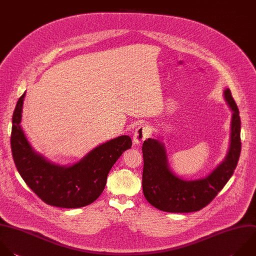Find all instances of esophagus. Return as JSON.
Instances as JSON below:
<instances>
[{
	"label": "esophagus",
	"mask_w": 256,
	"mask_h": 256,
	"mask_svg": "<svg viewBox=\"0 0 256 256\" xmlns=\"http://www.w3.org/2000/svg\"><path fill=\"white\" fill-rule=\"evenodd\" d=\"M149 136V130L146 126L144 125H140L136 128V130L134 131L133 134V142L134 144H140L141 142H143L145 139H147Z\"/></svg>",
	"instance_id": "obj_1"
}]
</instances>
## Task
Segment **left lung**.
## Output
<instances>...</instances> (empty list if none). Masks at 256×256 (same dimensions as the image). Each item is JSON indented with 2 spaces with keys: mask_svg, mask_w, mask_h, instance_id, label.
Returning <instances> with one entry per match:
<instances>
[{
  "mask_svg": "<svg viewBox=\"0 0 256 256\" xmlns=\"http://www.w3.org/2000/svg\"><path fill=\"white\" fill-rule=\"evenodd\" d=\"M232 111L230 143L223 161L206 177L184 180L170 168L163 142L148 138L142 146L144 159L142 187L147 201L159 210L174 213L198 211L209 204L232 176L240 156V117L229 89L223 92Z\"/></svg>",
  "mask_w": 256,
  "mask_h": 256,
  "instance_id": "1",
  "label": "left lung"
}]
</instances>
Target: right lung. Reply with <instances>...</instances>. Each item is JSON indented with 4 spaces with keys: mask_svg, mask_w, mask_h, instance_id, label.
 Returning a JSON list of instances; mask_svg holds the SVG:
<instances>
[{
    "mask_svg": "<svg viewBox=\"0 0 256 256\" xmlns=\"http://www.w3.org/2000/svg\"><path fill=\"white\" fill-rule=\"evenodd\" d=\"M26 92L14 114L11 147L15 165L26 184L45 203L62 208H79L94 202L103 192L112 166L130 149L128 135L111 139L87 153L71 166H61L36 152L20 125Z\"/></svg>",
    "mask_w": 256,
    "mask_h": 256,
    "instance_id": "1",
    "label": "right lung"
}]
</instances>
